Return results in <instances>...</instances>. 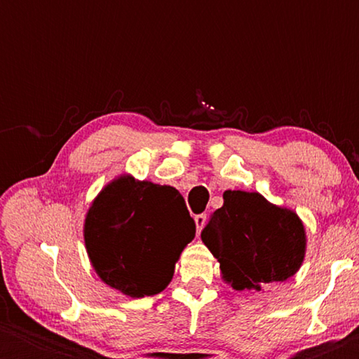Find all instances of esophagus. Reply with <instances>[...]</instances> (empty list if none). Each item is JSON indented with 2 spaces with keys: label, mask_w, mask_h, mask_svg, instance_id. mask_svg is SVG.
<instances>
[{
  "label": "esophagus",
  "mask_w": 359,
  "mask_h": 359,
  "mask_svg": "<svg viewBox=\"0 0 359 359\" xmlns=\"http://www.w3.org/2000/svg\"><path fill=\"white\" fill-rule=\"evenodd\" d=\"M205 220H208V215H205V214H199V215H196V217H194L196 229H198V232H201V230L204 229Z\"/></svg>",
  "instance_id": "obj_1"
}]
</instances>
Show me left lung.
<instances>
[{"label": "left lung", "mask_w": 359, "mask_h": 359, "mask_svg": "<svg viewBox=\"0 0 359 359\" xmlns=\"http://www.w3.org/2000/svg\"><path fill=\"white\" fill-rule=\"evenodd\" d=\"M201 238L235 291H262L269 283L286 281L306 257L302 220L259 193L225 191L224 205L210 215Z\"/></svg>", "instance_id": "obj_1"}]
</instances>
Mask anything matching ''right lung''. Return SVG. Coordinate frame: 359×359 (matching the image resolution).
Instances as JSON below:
<instances>
[{
	"label": "right lung",
	"mask_w": 359,
	"mask_h": 359,
	"mask_svg": "<svg viewBox=\"0 0 359 359\" xmlns=\"http://www.w3.org/2000/svg\"><path fill=\"white\" fill-rule=\"evenodd\" d=\"M83 235L97 276L139 299L168 286L196 224L178 189L122 175L93 201Z\"/></svg>",
	"instance_id": "obj_1"
}]
</instances>
